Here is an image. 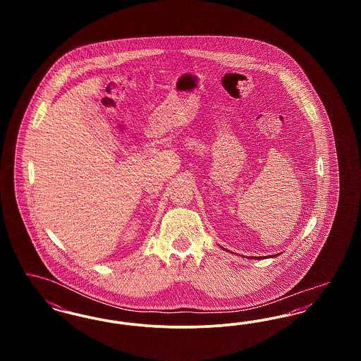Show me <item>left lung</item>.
<instances>
[{
    "mask_svg": "<svg viewBox=\"0 0 361 361\" xmlns=\"http://www.w3.org/2000/svg\"><path fill=\"white\" fill-rule=\"evenodd\" d=\"M222 249H224V247H222ZM279 255H280V253H279ZM279 255H274V256H269V257H277V256H279ZM255 258V259H259V257H253Z\"/></svg>",
    "mask_w": 361,
    "mask_h": 361,
    "instance_id": "8db88e82",
    "label": "left lung"
}]
</instances>
